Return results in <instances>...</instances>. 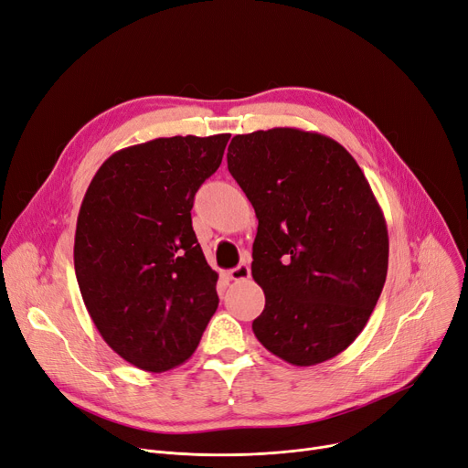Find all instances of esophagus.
I'll use <instances>...</instances> for the list:
<instances>
[{"instance_id":"1","label":"esophagus","mask_w":468,"mask_h":468,"mask_svg":"<svg viewBox=\"0 0 468 468\" xmlns=\"http://www.w3.org/2000/svg\"><path fill=\"white\" fill-rule=\"evenodd\" d=\"M228 275L231 281H247V279H250V267L247 263H240L235 269H231Z\"/></svg>"}]
</instances>
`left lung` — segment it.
Returning a JSON list of instances; mask_svg holds the SVG:
<instances>
[{"label":"left lung","instance_id":"left-lung-1","mask_svg":"<svg viewBox=\"0 0 468 468\" xmlns=\"http://www.w3.org/2000/svg\"><path fill=\"white\" fill-rule=\"evenodd\" d=\"M228 168L258 218V341L293 366L334 358L364 330L387 279V224L364 172L335 140L290 127L233 136Z\"/></svg>","mask_w":468,"mask_h":468}]
</instances>
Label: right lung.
Instances as JSON below:
<instances>
[{
    "label": "right lung",
    "mask_w": 468,
    "mask_h": 468,
    "mask_svg": "<svg viewBox=\"0 0 468 468\" xmlns=\"http://www.w3.org/2000/svg\"><path fill=\"white\" fill-rule=\"evenodd\" d=\"M231 134L155 138L96 170L78 216L73 265L108 346L145 372L186 362L218 309V273L191 228L197 189Z\"/></svg>",
    "instance_id": "1"
}]
</instances>
